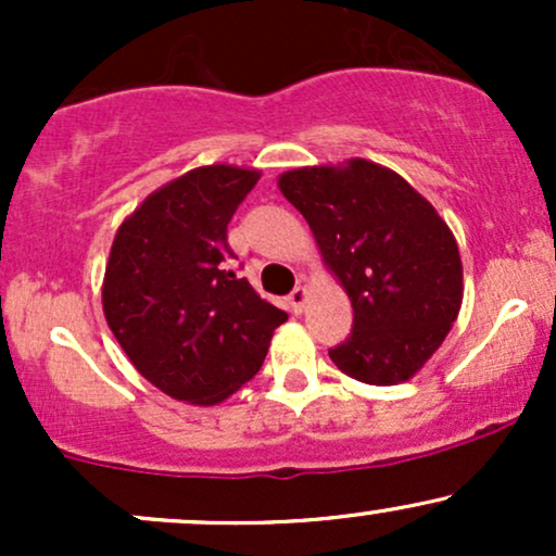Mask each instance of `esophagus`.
Returning <instances> with one entry per match:
<instances>
[{
	"mask_svg": "<svg viewBox=\"0 0 556 556\" xmlns=\"http://www.w3.org/2000/svg\"><path fill=\"white\" fill-rule=\"evenodd\" d=\"M287 303H290V308L295 311V314H303L305 303H308V287L298 285L295 290L290 292V298H287Z\"/></svg>",
	"mask_w": 556,
	"mask_h": 556,
	"instance_id": "esophagus-1",
	"label": "esophagus"
}]
</instances>
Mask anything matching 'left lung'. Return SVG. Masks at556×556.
Segmentation results:
<instances>
[{
    "label": "left lung",
    "mask_w": 556,
    "mask_h": 556,
    "mask_svg": "<svg viewBox=\"0 0 556 556\" xmlns=\"http://www.w3.org/2000/svg\"><path fill=\"white\" fill-rule=\"evenodd\" d=\"M277 185L353 305V331L329 358L363 384L413 379L460 314L452 229L397 172L366 159L290 169Z\"/></svg>",
    "instance_id": "8db88e82"
}]
</instances>
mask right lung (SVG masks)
Masks as SVG:
<instances>
[{
	"label": "right lung",
	"mask_w": 556,
	"mask_h": 556,
	"mask_svg": "<svg viewBox=\"0 0 556 556\" xmlns=\"http://www.w3.org/2000/svg\"><path fill=\"white\" fill-rule=\"evenodd\" d=\"M258 169L185 172L119 225L101 303L112 334L143 379L169 397L216 405L251 381L285 311L232 269L227 225Z\"/></svg>",
	"instance_id": "add662e5"
}]
</instances>
